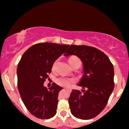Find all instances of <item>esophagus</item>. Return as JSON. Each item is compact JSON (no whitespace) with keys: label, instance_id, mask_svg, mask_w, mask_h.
Segmentation results:
<instances>
[{"label":"esophagus","instance_id":"obj_1","mask_svg":"<svg viewBox=\"0 0 129 129\" xmlns=\"http://www.w3.org/2000/svg\"><path fill=\"white\" fill-rule=\"evenodd\" d=\"M64 89L67 90H68L69 92H71V90H70V89Z\"/></svg>","mask_w":129,"mask_h":129}]
</instances>
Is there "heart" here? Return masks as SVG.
Wrapping results in <instances>:
<instances>
[{
	"label": "heart",
	"instance_id": "obj_1",
	"mask_svg": "<svg viewBox=\"0 0 129 129\" xmlns=\"http://www.w3.org/2000/svg\"><path fill=\"white\" fill-rule=\"evenodd\" d=\"M57 62H58V60H55L54 62V64H53V69H54L55 67V66H57ZM69 63L71 67H72L74 65L76 64V63H79V64H81V62H80V60L79 59L78 57L75 56H72L70 57L69 58ZM56 82L58 85H60V86L65 87H67L70 86L71 84H72V80H70V79H67V78L65 77H60L58 78V79H57Z\"/></svg>",
	"mask_w": 129,
	"mask_h": 129
}]
</instances>
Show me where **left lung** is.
Segmentation results:
<instances>
[{
	"instance_id": "left-lung-1",
	"label": "left lung",
	"mask_w": 129,
	"mask_h": 129,
	"mask_svg": "<svg viewBox=\"0 0 129 129\" xmlns=\"http://www.w3.org/2000/svg\"><path fill=\"white\" fill-rule=\"evenodd\" d=\"M76 55L82 60L84 74L77 84L82 92L72 90L69 104L72 114L89 120L100 114L107 104L114 88V66L99 49L87 45H71L64 56Z\"/></svg>"
}]
</instances>
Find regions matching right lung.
Wrapping results in <instances>:
<instances>
[{
  "instance_id": "obj_1",
  "label": "right lung",
  "mask_w": 129,
  "mask_h": 129,
  "mask_svg": "<svg viewBox=\"0 0 129 129\" xmlns=\"http://www.w3.org/2000/svg\"><path fill=\"white\" fill-rule=\"evenodd\" d=\"M69 46L50 42L35 44L25 52L18 63L19 93L27 110L36 117L49 119L56 114L58 94L62 87L53 83L48 90L44 83L54 62Z\"/></svg>"
}]
</instances>
